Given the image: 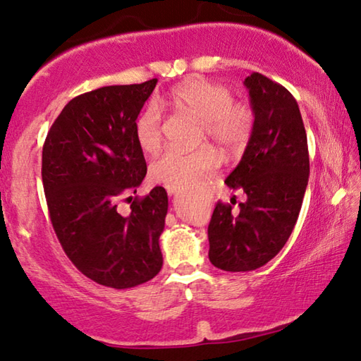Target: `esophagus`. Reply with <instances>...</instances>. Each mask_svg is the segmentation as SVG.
Masks as SVG:
<instances>
[{
	"instance_id": "obj_1",
	"label": "esophagus",
	"mask_w": 361,
	"mask_h": 361,
	"mask_svg": "<svg viewBox=\"0 0 361 361\" xmlns=\"http://www.w3.org/2000/svg\"><path fill=\"white\" fill-rule=\"evenodd\" d=\"M166 191L169 192V195H172L176 192V188L175 186H166Z\"/></svg>"
}]
</instances>
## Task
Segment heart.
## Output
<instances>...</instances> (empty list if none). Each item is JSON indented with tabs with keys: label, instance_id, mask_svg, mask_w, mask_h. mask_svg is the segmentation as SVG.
<instances>
[{
	"label": "heart",
	"instance_id": "obj_1",
	"mask_svg": "<svg viewBox=\"0 0 361 361\" xmlns=\"http://www.w3.org/2000/svg\"><path fill=\"white\" fill-rule=\"evenodd\" d=\"M156 105L172 106L202 121V138H210L224 154L239 151L252 133V109L242 102H232V90L224 84L195 79L157 97ZM162 116L149 105L137 119V143L145 152H154L162 143ZM218 164V154L210 146L192 152L167 149L151 161L149 176L161 185L188 188L199 185Z\"/></svg>",
	"mask_w": 361,
	"mask_h": 361
}]
</instances>
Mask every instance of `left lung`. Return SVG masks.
<instances>
[{"label":"left lung","instance_id":"obj_1","mask_svg":"<svg viewBox=\"0 0 361 361\" xmlns=\"http://www.w3.org/2000/svg\"><path fill=\"white\" fill-rule=\"evenodd\" d=\"M255 113L245 152L226 178L247 202H218L209 224V258L228 272L255 271L271 261L298 221L309 181L307 135L298 102L282 84L252 73L245 78Z\"/></svg>","mask_w":361,"mask_h":361}]
</instances>
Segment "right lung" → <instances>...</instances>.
Instances as JSON below:
<instances>
[{
	"instance_id": "right-lung-1",
	"label": "right lung",
	"mask_w": 361,
	"mask_h": 361,
	"mask_svg": "<svg viewBox=\"0 0 361 361\" xmlns=\"http://www.w3.org/2000/svg\"><path fill=\"white\" fill-rule=\"evenodd\" d=\"M156 84L154 78L75 97L42 146V186L60 245L85 277L116 290L148 282L162 267L166 189L135 195L127 217L117 212L146 175L135 124Z\"/></svg>"
}]
</instances>
